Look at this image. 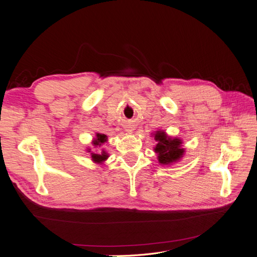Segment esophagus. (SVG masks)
Returning <instances> with one entry per match:
<instances>
[{
  "label": "esophagus",
  "mask_w": 257,
  "mask_h": 257,
  "mask_svg": "<svg viewBox=\"0 0 257 257\" xmlns=\"http://www.w3.org/2000/svg\"><path fill=\"white\" fill-rule=\"evenodd\" d=\"M126 132H127V133H132V132H133V130H126Z\"/></svg>",
  "instance_id": "1"
}]
</instances>
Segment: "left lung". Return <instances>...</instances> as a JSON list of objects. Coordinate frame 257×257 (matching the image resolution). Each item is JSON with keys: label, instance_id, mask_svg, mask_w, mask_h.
Masks as SVG:
<instances>
[{"label": "left lung", "instance_id": "1", "mask_svg": "<svg viewBox=\"0 0 257 257\" xmlns=\"http://www.w3.org/2000/svg\"><path fill=\"white\" fill-rule=\"evenodd\" d=\"M153 137L157 142L154 152L158 154V161L161 165L170 166L183 158L185 149L182 147V139L168 136L163 130L155 131Z\"/></svg>", "mask_w": 257, "mask_h": 257}]
</instances>
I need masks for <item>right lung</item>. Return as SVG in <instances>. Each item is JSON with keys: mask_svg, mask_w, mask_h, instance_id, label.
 <instances>
[{"mask_svg": "<svg viewBox=\"0 0 257 257\" xmlns=\"http://www.w3.org/2000/svg\"><path fill=\"white\" fill-rule=\"evenodd\" d=\"M106 142H107V136L105 134L96 133L95 137L93 138V141H92V145L95 149V148H97V147H102ZM87 152L90 153L93 163H96V164H98V165H103L105 161L109 158V154H108L104 149H102V151L100 152H97V151H92L90 148H88Z\"/></svg>", "mask_w": 257, "mask_h": 257, "instance_id": "1", "label": "right lung"}]
</instances>
